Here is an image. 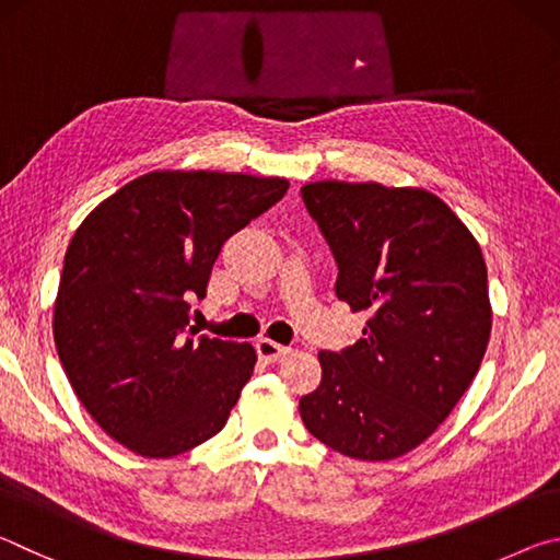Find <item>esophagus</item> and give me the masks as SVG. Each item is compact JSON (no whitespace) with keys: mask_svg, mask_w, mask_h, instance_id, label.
Instances as JSON below:
<instances>
[{"mask_svg":"<svg viewBox=\"0 0 560 560\" xmlns=\"http://www.w3.org/2000/svg\"><path fill=\"white\" fill-rule=\"evenodd\" d=\"M257 353H259L261 360H269V363H273V360L287 358L291 353V348L289 346H281V343H277V340H271V338H259L257 340Z\"/></svg>","mask_w":560,"mask_h":560,"instance_id":"1","label":"esophagus"}]
</instances>
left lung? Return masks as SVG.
<instances>
[{"instance_id":"1","label":"left lung","mask_w":560,"mask_h":560,"mask_svg":"<svg viewBox=\"0 0 560 560\" xmlns=\"http://www.w3.org/2000/svg\"><path fill=\"white\" fill-rule=\"evenodd\" d=\"M301 195L336 257L338 299L368 314L358 343L318 353L301 420L350 459L402 457L447 420L487 353L479 242L422 187L320 179Z\"/></svg>"}]
</instances>
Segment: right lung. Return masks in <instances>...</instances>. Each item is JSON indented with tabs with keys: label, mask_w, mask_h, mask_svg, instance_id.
I'll return each mask as SVG.
<instances>
[{
	"label": "right lung",
	"mask_w": 560,
	"mask_h": 560,
	"mask_svg": "<svg viewBox=\"0 0 560 560\" xmlns=\"http://www.w3.org/2000/svg\"><path fill=\"white\" fill-rule=\"evenodd\" d=\"M289 189L283 177L153 170L106 197L71 236L54 303L66 377L122 447L167 459L230 420L257 363L252 343L200 336L222 244Z\"/></svg>",
	"instance_id": "obj_1"
}]
</instances>
